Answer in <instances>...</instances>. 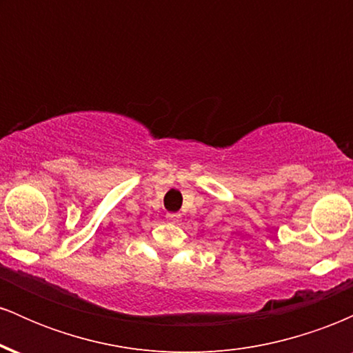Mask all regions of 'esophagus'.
<instances>
[{
  "instance_id": "obj_1",
  "label": "esophagus",
  "mask_w": 353,
  "mask_h": 353,
  "mask_svg": "<svg viewBox=\"0 0 353 353\" xmlns=\"http://www.w3.org/2000/svg\"><path fill=\"white\" fill-rule=\"evenodd\" d=\"M165 219H168V221H171V222H176V221H179V219H181V214L179 212H169V214H165Z\"/></svg>"
}]
</instances>
